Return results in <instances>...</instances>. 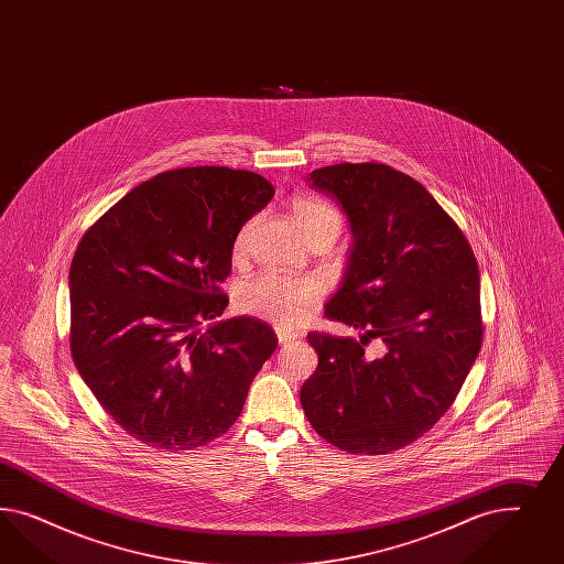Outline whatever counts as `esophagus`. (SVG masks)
<instances>
[{"label":"esophagus","instance_id":"esophagus-1","mask_svg":"<svg viewBox=\"0 0 564 564\" xmlns=\"http://www.w3.org/2000/svg\"><path fill=\"white\" fill-rule=\"evenodd\" d=\"M297 337H300L297 333H293V330H288V328H281V326H276V339H279V343L295 341Z\"/></svg>","mask_w":564,"mask_h":564}]
</instances>
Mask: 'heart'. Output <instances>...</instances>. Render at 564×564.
Segmentation results:
<instances>
[{
	"label": "heart",
	"instance_id": "1",
	"mask_svg": "<svg viewBox=\"0 0 564 564\" xmlns=\"http://www.w3.org/2000/svg\"><path fill=\"white\" fill-rule=\"evenodd\" d=\"M291 215L304 239L326 234L337 238L341 229V215L335 206L325 200L297 196L291 200ZM252 231V221L246 223L234 241V254H241ZM318 291L312 281L304 279H285L279 274H258L239 285L236 306L241 314L257 316L262 321H271L279 326L297 325L307 306L316 300Z\"/></svg>",
	"mask_w": 564,
	"mask_h": 564
}]
</instances>
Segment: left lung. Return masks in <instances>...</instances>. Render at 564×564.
<instances>
[{
	"mask_svg": "<svg viewBox=\"0 0 564 564\" xmlns=\"http://www.w3.org/2000/svg\"><path fill=\"white\" fill-rule=\"evenodd\" d=\"M307 182L349 219L354 246L325 314L361 337L307 335L318 368L302 408L328 443L387 455L443 417L478 358V262L459 225L401 171L339 163ZM372 340L379 347L366 352Z\"/></svg>",
	"mask_w": 564,
	"mask_h": 564,
	"instance_id": "1",
	"label": "left lung"
}]
</instances>
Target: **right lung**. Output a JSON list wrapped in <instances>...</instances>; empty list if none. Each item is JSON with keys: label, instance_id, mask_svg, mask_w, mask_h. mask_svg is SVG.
Segmentation results:
<instances>
[{"label": "right lung", "instance_id": "add662e5", "mask_svg": "<svg viewBox=\"0 0 564 564\" xmlns=\"http://www.w3.org/2000/svg\"><path fill=\"white\" fill-rule=\"evenodd\" d=\"M273 196L252 171H163L80 239L69 267L72 359L140 443L192 451L219 438L273 356L267 323L217 321L236 236Z\"/></svg>", "mask_w": 564, "mask_h": 564}]
</instances>
